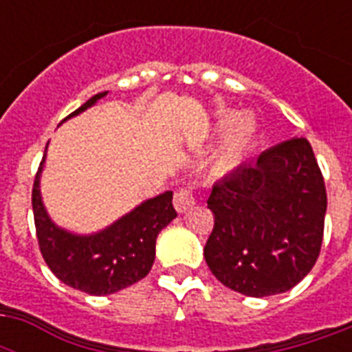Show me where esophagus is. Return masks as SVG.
Instances as JSON below:
<instances>
[{"mask_svg":"<svg viewBox=\"0 0 352 352\" xmlns=\"http://www.w3.org/2000/svg\"><path fill=\"white\" fill-rule=\"evenodd\" d=\"M195 193H193L192 188H181L179 192L175 193V197H173V206H175V210L179 212V214H182V212H186V210H190L195 204Z\"/></svg>","mask_w":352,"mask_h":352,"instance_id":"esophagus-1","label":"esophagus"}]
</instances>
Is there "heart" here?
Returning <instances> with one entry per match:
<instances>
[{
  "instance_id": "heart-1",
  "label": "heart",
  "mask_w": 352,
  "mask_h": 352,
  "mask_svg": "<svg viewBox=\"0 0 352 352\" xmlns=\"http://www.w3.org/2000/svg\"><path fill=\"white\" fill-rule=\"evenodd\" d=\"M254 138H256V124L248 117L237 118L230 126V129L226 133L225 142L217 151V157H215L217 170H232L239 162L241 157L246 153V149L250 148Z\"/></svg>"
}]
</instances>
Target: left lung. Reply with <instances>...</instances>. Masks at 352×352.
<instances>
[{"mask_svg": "<svg viewBox=\"0 0 352 352\" xmlns=\"http://www.w3.org/2000/svg\"><path fill=\"white\" fill-rule=\"evenodd\" d=\"M214 230L204 246L212 274L252 298L281 294L314 267L323 241L327 192L307 138L263 151L215 182Z\"/></svg>", "mask_w": 352, "mask_h": 352, "instance_id": "left-lung-1", "label": "left lung"}]
</instances>
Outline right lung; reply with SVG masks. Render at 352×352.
<instances>
[{
    "label": "right lung",
    "instance_id": "obj_1",
    "mask_svg": "<svg viewBox=\"0 0 352 352\" xmlns=\"http://www.w3.org/2000/svg\"><path fill=\"white\" fill-rule=\"evenodd\" d=\"M106 95L98 93L69 117L78 115ZM41 164L32 184V212L40 252L52 274L69 287L91 296L113 294L146 278L155 261L157 235L177 217L171 204L173 193L149 199L98 234L74 235L58 228L43 208Z\"/></svg>",
    "mask_w": 352,
    "mask_h": 352
}]
</instances>
